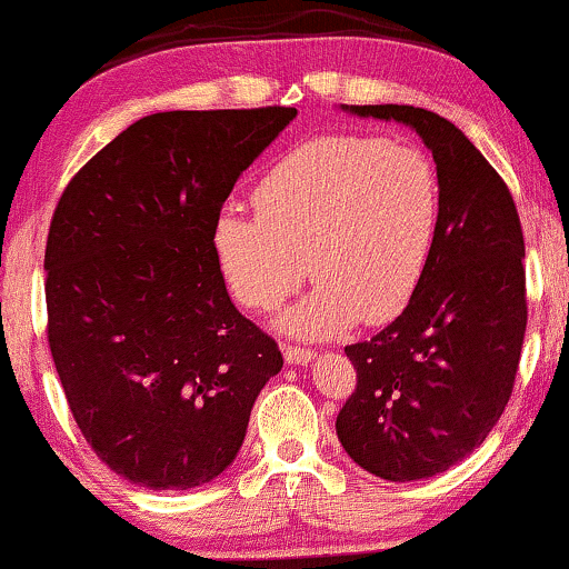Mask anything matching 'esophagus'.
<instances>
[{"mask_svg":"<svg viewBox=\"0 0 569 569\" xmlns=\"http://www.w3.org/2000/svg\"><path fill=\"white\" fill-rule=\"evenodd\" d=\"M283 357L289 365H309V362H315L318 351L307 349V347H286Z\"/></svg>","mask_w":569,"mask_h":569,"instance_id":"34e87169","label":"esophagus"}]
</instances>
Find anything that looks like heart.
Returning a JSON list of instances; mask_svg holds the SVG:
<instances>
[{"instance_id": "obj_1", "label": "heart", "mask_w": 569, "mask_h": 569, "mask_svg": "<svg viewBox=\"0 0 569 569\" xmlns=\"http://www.w3.org/2000/svg\"><path fill=\"white\" fill-rule=\"evenodd\" d=\"M251 201L257 214L218 212L214 262L231 297L254 312L289 297L309 262L318 289L278 320L305 338L399 318L426 278L441 222L433 160L378 136L299 143L270 164Z\"/></svg>"}]
</instances>
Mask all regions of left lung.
<instances>
[{
  "mask_svg": "<svg viewBox=\"0 0 569 569\" xmlns=\"http://www.w3.org/2000/svg\"><path fill=\"white\" fill-rule=\"evenodd\" d=\"M341 110L397 120L420 136L441 183V222L405 312L343 349L357 388L336 433L376 478H433L486 441L512 397L528 326L520 218L499 172L441 114L409 104Z\"/></svg>",
  "mask_w": 569,
  "mask_h": 569,
  "instance_id": "1",
  "label": "left lung"
}]
</instances>
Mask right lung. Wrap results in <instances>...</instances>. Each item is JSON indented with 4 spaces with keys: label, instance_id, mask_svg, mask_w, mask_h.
Returning <instances> with one entry per match:
<instances>
[{
    "label": "right lung",
    "instance_id": "obj_1",
    "mask_svg": "<svg viewBox=\"0 0 569 569\" xmlns=\"http://www.w3.org/2000/svg\"><path fill=\"white\" fill-rule=\"evenodd\" d=\"M293 107L136 120L62 191L49 226V349L97 457L149 491H189L233 462L283 368L228 297L212 222Z\"/></svg>",
    "mask_w": 569,
    "mask_h": 569
}]
</instances>
